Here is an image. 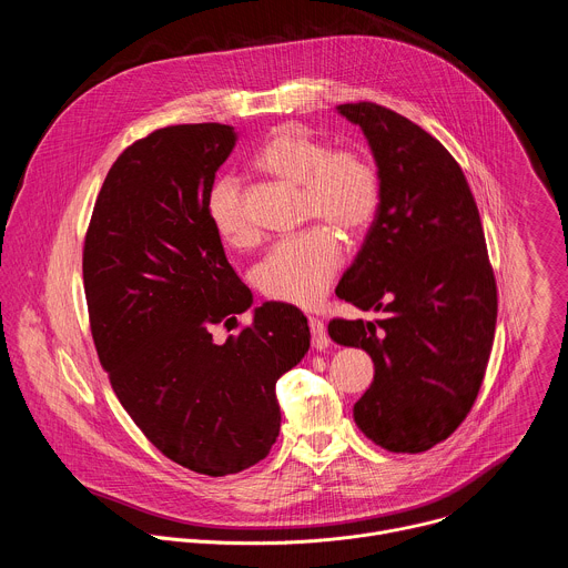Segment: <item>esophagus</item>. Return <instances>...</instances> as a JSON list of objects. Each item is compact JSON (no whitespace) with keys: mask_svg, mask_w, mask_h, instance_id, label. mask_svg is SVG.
Masks as SVG:
<instances>
[{"mask_svg":"<svg viewBox=\"0 0 568 568\" xmlns=\"http://www.w3.org/2000/svg\"><path fill=\"white\" fill-rule=\"evenodd\" d=\"M310 333H312V346L316 351H326L331 346L326 326H323V321L318 316H310Z\"/></svg>","mask_w":568,"mask_h":568,"instance_id":"34e87169","label":"esophagus"}]
</instances>
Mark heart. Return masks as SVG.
Returning <instances> with one entry per match:
<instances>
[{"label":"heart","mask_w":568,"mask_h":568,"mask_svg":"<svg viewBox=\"0 0 568 568\" xmlns=\"http://www.w3.org/2000/svg\"><path fill=\"white\" fill-rule=\"evenodd\" d=\"M256 166L303 191V215L318 217L355 235L368 229L379 204V175L373 161L351 148L331 145L294 130L274 132L256 154ZM206 215L226 245H247L254 226L235 180H217L206 195ZM342 242L328 226H310L285 237L256 265L254 281L272 301L310 307L326 296L342 267Z\"/></svg>","instance_id":"b5f03b06"}]
</instances>
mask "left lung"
Here are the masks:
<instances>
[{
	"mask_svg": "<svg viewBox=\"0 0 568 568\" xmlns=\"http://www.w3.org/2000/svg\"><path fill=\"white\" fill-rule=\"evenodd\" d=\"M337 112L359 125L379 175V204L337 296L375 321L333 318L328 335L371 355L375 377L355 423L395 454L427 452L469 414L497 326V283L480 215L447 148L375 103Z\"/></svg>",
	"mask_w": 568,
	"mask_h": 568,
	"instance_id": "8db88e82",
	"label": "left lung"
}]
</instances>
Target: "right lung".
<instances>
[{
  "instance_id": "right-lung-1",
  "label": "right lung",
  "mask_w": 568,
  "mask_h": 568,
  "mask_svg": "<svg viewBox=\"0 0 568 568\" xmlns=\"http://www.w3.org/2000/svg\"><path fill=\"white\" fill-rule=\"evenodd\" d=\"M237 134L171 125L110 169L83 250L94 346L145 438L171 460L226 476L276 443V382L310 348L303 312L263 303L252 326L215 344L211 328L252 307L209 222L206 195Z\"/></svg>"
}]
</instances>
